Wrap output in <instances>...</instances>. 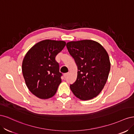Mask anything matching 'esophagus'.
<instances>
[{
	"mask_svg": "<svg viewBox=\"0 0 134 134\" xmlns=\"http://www.w3.org/2000/svg\"><path fill=\"white\" fill-rule=\"evenodd\" d=\"M68 74H69L68 72H66V73H65V74H64V78H66V77L68 75Z\"/></svg>",
	"mask_w": 134,
	"mask_h": 134,
	"instance_id": "esophagus-1",
	"label": "esophagus"
}]
</instances>
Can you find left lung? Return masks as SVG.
Here are the masks:
<instances>
[{"instance_id": "left-lung-1", "label": "left lung", "mask_w": 134, "mask_h": 134, "mask_svg": "<svg viewBox=\"0 0 134 134\" xmlns=\"http://www.w3.org/2000/svg\"><path fill=\"white\" fill-rule=\"evenodd\" d=\"M66 47L78 70L70 90L81 100L94 98L103 90L110 71L107 51L99 43L89 40L68 42Z\"/></svg>"}]
</instances>
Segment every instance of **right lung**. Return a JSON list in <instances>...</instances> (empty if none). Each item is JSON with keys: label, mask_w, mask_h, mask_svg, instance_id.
I'll list each match as a JSON object with an SVG mask.
<instances>
[{"label": "right lung", "mask_w": 134, "mask_h": 134, "mask_svg": "<svg viewBox=\"0 0 134 134\" xmlns=\"http://www.w3.org/2000/svg\"><path fill=\"white\" fill-rule=\"evenodd\" d=\"M66 45L63 41L46 40L27 52L22 63V72L28 90L41 99L53 97L63 75L56 56Z\"/></svg>", "instance_id": "right-lung-1"}]
</instances>
